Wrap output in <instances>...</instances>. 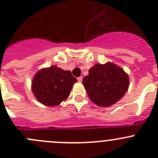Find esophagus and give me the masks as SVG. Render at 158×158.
I'll return each mask as SVG.
<instances>
[{"label": "esophagus", "mask_w": 158, "mask_h": 158, "mask_svg": "<svg viewBox=\"0 0 158 158\" xmlns=\"http://www.w3.org/2000/svg\"><path fill=\"white\" fill-rule=\"evenodd\" d=\"M77 80L79 81V82H82V76H79V77H78L77 78Z\"/></svg>", "instance_id": "obj_1"}]
</instances>
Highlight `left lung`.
<instances>
[{
  "mask_svg": "<svg viewBox=\"0 0 158 158\" xmlns=\"http://www.w3.org/2000/svg\"><path fill=\"white\" fill-rule=\"evenodd\" d=\"M89 99L99 106L107 107L120 100L129 87V76L112 62L96 64L82 79Z\"/></svg>",
  "mask_w": 158,
  "mask_h": 158,
  "instance_id": "obj_1",
  "label": "left lung"
}]
</instances>
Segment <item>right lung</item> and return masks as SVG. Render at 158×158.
<instances>
[{"instance_id": "obj_1", "label": "right lung", "mask_w": 158, "mask_h": 158, "mask_svg": "<svg viewBox=\"0 0 158 158\" xmlns=\"http://www.w3.org/2000/svg\"><path fill=\"white\" fill-rule=\"evenodd\" d=\"M77 79L70 71L56 65L39 70L32 80L31 89L35 98L48 106H58L69 97Z\"/></svg>"}]
</instances>
